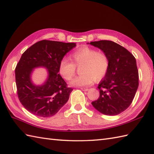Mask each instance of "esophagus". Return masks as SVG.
<instances>
[{"label":"esophagus","instance_id":"obj_1","mask_svg":"<svg viewBox=\"0 0 154 154\" xmlns=\"http://www.w3.org/2000/svg\"><path fill=\"white\" fill-rule=\"evenodd\" d=\"M81 89L82 91H88V88H83V87H81Z\"/></svg>","mask_w":154,"mask_h":154}]
</instances>
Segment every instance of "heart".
Wrapping results in <instances>:
<instances>
[{"instance_id": "heart-1", "label": "heart", "mask_w": 154, "mask_h": 154, "mask_svg": "<svg viewBox=\"0 0 154 154\" xmlns=\"http://www.w3.org/2000/svg\"><path fill=\"white\" fill-rule=\"evenodd\" d=\"M71 60L63 58L60 60L58 71L64 79L70 81L74 76L76 67H80L79 76L71 81L74 87H87L94 81H99L106 76L109 66V60L106 54L96 49L84 46L71 54Z\"/></svg>"}]
</instances>
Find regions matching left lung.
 <instances>
[{
  "instance_id": "obj_1",
  "label": "left lung",
  "mask_w": 154,
  "mask_h": 154,
  "mask_svg": "<svg viewBox=\"0 0 154 154\" xmlns=\"http://www.w3.org/2000/svg\"><path fill=\"white\" fill-rule=\"evenodd\" d=\"M106 54L108 73L99 83L100 96L92 104L107 116H116L127 109L138 87V71L134 56L123 46L111 41L91 42Z\"/></svg>"
}]
</instances>
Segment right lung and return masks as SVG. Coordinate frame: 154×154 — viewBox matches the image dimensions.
Returning <instances> with one entry per match:
<instances>
[{"instance_id":"add662e5","label":"right lung","mask_w":154,"mask_h":154,"mask_svg":"<svg viewBox=\"0 0 154 154\" xmlns=\"http://www.w3.org/2000/svg\"><path fill=\"white\" fill-rule=\"evenodd\" d=\"M76 43L48 40L30 46L21 56L15 69L17 94L28 112L41 117L53 116L67 102L73 91L58 74L60 60ZM48 69L49 78L43 85L35 86L30 75L37 66Z\"/></svg>"}]
</instances>
